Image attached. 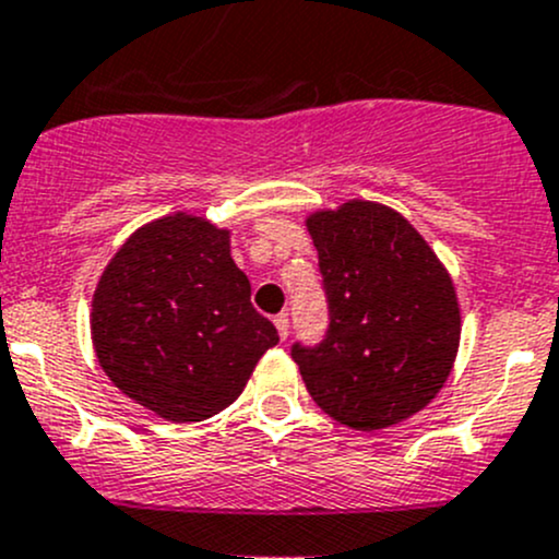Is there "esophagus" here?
<instances>
[{
	"label": "esophagus",
	"mask_w": 559,
	"mask_h": 559,
	"mask_svg": "<svg viewBox=\"0 0 559 559\" xmlns=\"http://www.w3.org/2000/svg\"><path fill=\"white\" fill-rule=\"evenodd\" d=\"M274 325H277L280 338H287V333H290V320H287V314H277V318H274Z\"/></svg>",
	"instance_id": "34e87169"
}]
</instances>
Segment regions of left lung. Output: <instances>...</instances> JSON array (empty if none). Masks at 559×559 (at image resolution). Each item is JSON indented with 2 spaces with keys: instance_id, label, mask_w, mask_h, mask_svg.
I'll use <instances>...</instances> for the list:
<instances>
[{
  "instance_id": "8db88e82",
  "label": "left lung",
  "mask_w": 559,
  "mask_h": 559,
  "mask_svg": "<svg viewBox=\"0 0 559 559\" xmlns=\"http://www.w3.org/2000/svg\"><path fill=\"white\" fill-rule=\"evenodd\" d=\"M331 325L293 344L304 384L328 417L382 430L417 414L450 379L460 347L454 282L401 212L353 199L307 217Z\"/></svg>"
}]
</instances>
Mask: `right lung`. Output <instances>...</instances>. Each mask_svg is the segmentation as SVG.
I'll use <instances>...</instances> for the list:
<instances>
[{"mask_svg": "<svg viewBox=\"0 0 559 559\" xmlns=\"http://www.w3.org/2000/svg\"><path fill=\"white\" fill-rule=\"evenodd\" d=\"M102 371L134 404L169 423H201L231 406L280 342L250 304L231 231L175 212L136 228L91 301Z\"/></svg>", "mask_w": 559, "mask_h": 559, "instance_id": "add662e5", "label": "right lung"}]
</instances>
